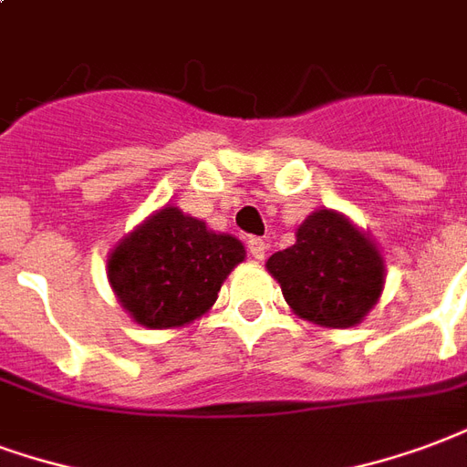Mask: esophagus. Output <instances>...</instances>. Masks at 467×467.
<instances>
[{"label": "esophagus", "mask_w": 467, "mask_h": 467, "mask_svg": "<svg viewBox=\"0 0 467 467\" xmlns=\"http://www.w3.org/2000/svg\"><path fill=\"white\" fill-rule=\"evenodd\" d=\"M266 248L268 244L264 241V238H248V254H251V258L264 261V256H266Z\"/></svg>", "instance_id": "esophagus-1"}]
</instances>
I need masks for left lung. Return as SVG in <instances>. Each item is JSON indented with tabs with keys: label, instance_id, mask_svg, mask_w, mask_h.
<instances>
[{
	"label": "left lung",
	"instance_id": "obj_1",
	"mask_svg": "<svg viewBox=\"0 0 467 467\" xmlns=\"http://www.w3.org/2000/svg\"><path fill=\"white\" fill-rule=\"evenodd\" d=\"M291 311L323 328L358 326L386 285L376 241L348 216L316 209L296 229L294 246L266 261Z\"/></svg>",
	"mask_w": 467,
	"mask_h": 467
}]
</instances>
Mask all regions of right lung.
I'll return each mask as SVG.
<instances>
[{
  "label": "right lung",
  "mask_w": 467,
  "mask_h": 467,
  "mask_svg": "<svg viewBox=\"0 0 467 467\" xmlns=\"http://www.w3.org/2000/svg\"><path fill=\"white\" fill-rule=\"evenodd\" d=\"M244 258L236 236L211 231L169 203L119 238L109 251L107 278L131 321L166 331L209 311Z\"/></svg>",
  "instance_id": "add662e5"
}]
</instances>
